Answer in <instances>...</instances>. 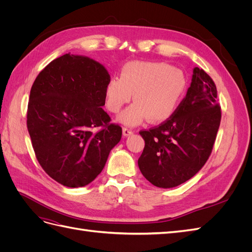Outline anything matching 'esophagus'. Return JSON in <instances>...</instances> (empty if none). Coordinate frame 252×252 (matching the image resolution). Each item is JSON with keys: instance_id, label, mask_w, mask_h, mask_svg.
<instances>
[{"instance_id": "34e87169", "label": "esophagus", "mask_w": 252, "mask_h": 252, "mask_svg": "<svg viewBox=\"0 0 252 252\" xmlns=\"http://www.w3.org/2000/svg\"><path fill=\"white\" fill-rule=\"evenodd\" d=\"M133 133V131L131 130V129H129V128H123V135L124 136H129V135H131Z\"/></svg>"}]
</instances>
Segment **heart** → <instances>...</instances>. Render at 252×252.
<instances>
[{"mask_svg": "<svg viewBox=\"0 0 252 252\" xmlns=\"http://www.w3.org/2000/svg\"><path fill=\"white\" fill-rule=\"evenodd\" d=\"M187 87V77L180 68L165 62L132 61L122 68L120 78H111L106 85V107L117 113L133 94L134 103L118 117L121 124L136 126L145 120L163 123L177 111Z\"/></svg>", "mask_w": 252, "mask_h": 252, "instance_id": "1", "label": "heart"}]
</instances>
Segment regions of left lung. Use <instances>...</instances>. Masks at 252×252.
<instances>
[{"mask_svg":"<svg viewBox=\"0 0 252 252\" xmlns=\"http://www.w3.org/2000/svg\"><path fill=\"white\" fill-rule=\"evenodd\" d=\"M215 82L199 67L173 116L159 126L140 131L145 147L138 161L146 180L159 188L185 183L207 162L220 123Z\"/></svg>","mask_w":252,"mask_h":252,"instance_id":"1","label":"left lung"}]
</instances>
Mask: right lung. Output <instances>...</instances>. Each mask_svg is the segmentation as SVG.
<instances>
[{"instance_id":"right-lung-1","label":"right lung","mask_w":252,"mask_h":252,"mask_svg":"<svg viewBox=\"0 0 252 252\" xmlns=\"http://www.w3.org/2000/svg\"><path fill=\"white\" fill-rule=\"evenodd\" d=\"M109 80L101 63L66 53L44 68L30 90L27 128L35 157L66 187L93 182L121 141L122 128L109 124L102 108Z\"/></svg>"}]
</instances>
